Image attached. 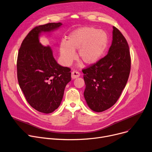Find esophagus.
Masks as SVG:
<instances>
[{
  "label": "esophagus",
  "instance_id": "34e87169",
  "mask_svg": "<svg viewBox=\"0 0 152 152\" xmlns=\"http://www.w3.org/2000/svg\"><path fill=\"white\" fill-rule=\"evenodd\" d=\"M80 74L77 70H74L72 72V78L73 79L78 78V77H80Z\"/></svg>",
  "mask_w": 152,
  "mask_h": 152
}]
</instances>
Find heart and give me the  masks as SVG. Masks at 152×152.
<instances>
[{
    "label": "heart",
    "instance_id": "b5f03b06",
    "mask_svg": "<svg viewBox=\"0 0 152 152\" xmlns=\"http://www.w3.org/2000/svg\"><path fill=\"white\" fill-rule=\"evenodd\" d=\"M108 43L106 32L92 27L79 28L71 32L66 42L60 44L59 51L64 64H70L75 59V51H78V58L88 65L99 61L105 51Z\"/></svg>",
    "mask_w": 152,
    "mask_h": 152
}]
</instances>
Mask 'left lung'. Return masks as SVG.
<instances>
[{
	"mask_svg": "<svg viewBox=\"0 0 152 152\" xmlns=\"http://www.w3.org/2000/svg\"><path fill=\"white\" fill-rule=\"evenodd\" d=\"M131 63L128 43L113 26L108 54L82 70L86 85L85 99L92 110L103 112L117 102L128 82Z\"/></svg>",
	"mask_w": 152,
	"mask_h": 152,
	"instance_id": "8db88e82",
	"label": "left lung"
}]
</instances>
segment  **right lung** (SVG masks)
<instances>
[{"mask_svg":"<svg viewBox=\"0 0 152 152\" xmlns=\"http://www.w3.org/2000/svg\"><path fill=\"white\" fill-rule=\"evenodd\" d=\"M62 25L50 23L35 26L26 35L17 58L19 85L29 105L36 110L50 113L58 108L66 85L71 80L70 69L58 64L50 47L39 42V34Z\"/></svg>","mask_w":152,"mask_h":152,"instance_id":"right-lung-1","label":"right lung"}]
</instances>
